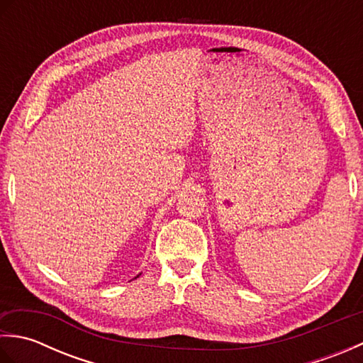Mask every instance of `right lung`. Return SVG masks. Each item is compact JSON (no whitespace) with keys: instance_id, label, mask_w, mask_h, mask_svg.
<instances>
[{"instance_id":"right-lung-1","label":"right lung","mask_w":363,"mask_h":363,"mask_svg":"<svg viewBox=\"0 0 363 363\" xmlns=\"http://www.w3.org/2000/svg\"><path fill=\"white\" fill-rule=\"evenodd\" d=\"M137 277H138V276H137Z\"/></svg>"}]
</instances>
